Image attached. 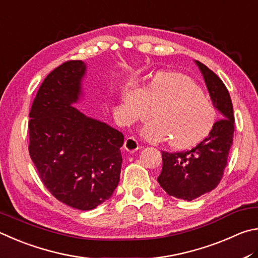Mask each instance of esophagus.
<instances>
[{
    "instance_id": "34e87169",
    "label": "esophagus",
    "mask_w": 258,
    "mask_h": 258,
    "mask_svg": "<svg viewBox=\"0 0 258 258\" xmlns=\"http://www.w3.org/2000/svg\"><path fill=\"white\" fill-rule=\"evenodd\" d=\"M124 148L128 152H136L139 150L138 141L135 137H128L124 141Z\"/></svg>"
}]
</instances>
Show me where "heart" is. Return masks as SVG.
Returning <instances> with one entry per match:
<instances>
[{"instance_id":"1","label":"heart","mask_w":258,"mask_h":258,"mask_svg":"<svg viewBox=\"0 0 258 258\" xmlns=\"http://www.w3.org/2000/svg\"><path fill=\"white\" fill-rule=\"evenodd\" d=\"M122 111L129 121L155 120L144 126L151 142L171 138V146L188 148L209 136L218 120V110L195 80L179 72H160L145 87L122 92Z\"/></svg>"}]
</instances>
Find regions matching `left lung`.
<instances>
[{
  "label": "left lung",
  "mask_w": 258,
  "mask_h": 258,
  "mask_svg": "<svg viewBox=\"0 0 258 258\" xmlns=\"http://www.w3.org/2000/svg\"><path fill=\"white\" fill-rule=\"evenodd\" d=\"M195 63L221 119L196 147L178 153L162 152L163 166L157 178L168 195L188 202L210 192L220 183L234 132L233 107L227 87L205 64L200 61Z\"/></svg>",
  "instance_id": "obj_1"
}]
</instances>
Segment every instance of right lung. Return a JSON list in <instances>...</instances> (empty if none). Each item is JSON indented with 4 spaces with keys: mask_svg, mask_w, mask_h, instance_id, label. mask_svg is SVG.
<instances>
[{
    "mask_svg": "<svg viewBox=\"0 0 258 258\" xmlns=\"http://www.w3.org/2000/svg\"><path fill=\"white\" fill-rule=\"evenodd\" d=\"M87 66L68 61L40 85L29 113V155L47 190L63 204L94 210L120 181L123 135L85 115L74 104L83 97Z\"/></svg>",
    "mask_w": 258,
    "mask_h": 258,
    "instance_id": "obj_1",
    "label": "right lung"
}]
</instances>
